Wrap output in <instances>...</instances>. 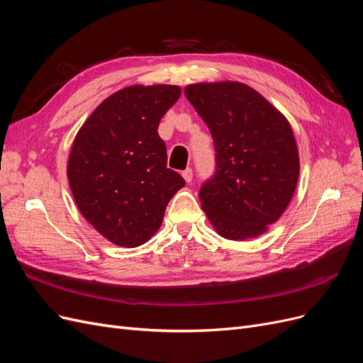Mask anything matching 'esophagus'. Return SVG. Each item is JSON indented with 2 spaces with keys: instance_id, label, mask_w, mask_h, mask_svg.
I'll list each match as a JSON object with an SVG mask.
<instances>
[{
  "instance_id": "obj_1",
  "label": "esophagus",
  "mask_w": 363,
  "mask_h": 363,
  "mask_svg": "<svg viewBox=\"0 0 363 363\" xmlns=\"http://www.w3.org/2000/svg\"><path fill=\"white\" fill-rule=\"evenodd\" d=\"M182 175H183V179H184V182H186V183H191V182H192V177H194V175H192V169H191V168L184 169V171L182 172Z\"/></svg>"
}]
</instances>
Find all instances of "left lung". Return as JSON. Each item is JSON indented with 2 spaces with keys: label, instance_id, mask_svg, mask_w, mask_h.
<instances>
[{
  "label": "left lung",
  "instance_id": "obj_1",
  "mask_svg": "<svg viewBox=\"0 0 363 363\" xmlns=\"http://www.w3.org/2000/svg\"><path fill=\"white\" fill-rule=\"evenodd\" d=\"M184 95L213 138L216 172L201 186L200 200L215 232L230 240L268 232L300 175L289 121L245 83H194Z\"/></svg>",
  "mask_w": 363,
  "mask_h": 363
}]
</instances>
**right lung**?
Wrapping results in <instances>:
<instances>
[{"instance_id": "right-lung-1", "label": "right lung", "mask_w": 363, "mask_h": 363, "mask_svg": "<svg viewBox=\"0 0 363 363\" xmlns=\"http://www.w3.org/2000/svg\"><path fill=\"white\" fill-rule=\"evenodd\" d=\"M182 94L175 84H133L96 106L77 131L67 174L83 218L112 244H145L184 186L167 168L157 127Z\"/></svg>"}]
</instances>
